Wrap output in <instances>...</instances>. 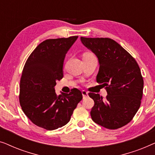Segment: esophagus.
<instances>
[{"label": "esophagus", "instance_id": "1", "mask_svg": "<svg viewBox=\"0 0 155 155\" xmlns=\"http://www.w3.org/2000/svg\"><path fill=\"white\" fill-rule=\"evenodd\" d=\"M82 97H83V98H86V97H88V93L87 92H86V91L82 90Z\"/></svg>", "mask_w": 155, "mask_h": 155}]
</instances>
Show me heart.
Returning <instances> with one entry per match:
<instances>
[{
  "instance_id": "heart-1",
  "label": "heart",
  "mask_w": 155,
  "mask_h": 155,
  "mask_svg": "<svg viewBox=\"0 0 155 155\" xmlns=\"http://www.w3.org/2000/svg\"><path fill=\"white\" fill-rule=\"evenodd\" d=\"M88 54H90V53H85V54H84V55H88Z\"/></svg>"
}]
</instances>
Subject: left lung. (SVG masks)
<instances>
[{"label":"left lung","mask_w":155,"mask_h":155,"mask_svg":"<svg viewBox=\"0 0 155 155\" xmlns=\"http://www.w3.org/2000/svg\"><path fill=\"white\" fill-rule=\"evenodd\" d=\"M96 55L99 69L97 82L105 87L106 99L89 93L94 101L90 111L93 121L106 128L117 129L131 121L140 107L144 81L135 58L109 38L80 37Z\"/></svg>","instance_id":"obj_1"}]
</instances>
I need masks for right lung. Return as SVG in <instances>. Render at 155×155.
<instances>
[{
  "instance_id": "obj_1",
  "label": "right lung",
  "mask_w": 155,
  "mask_h": 155,
  "mask_svg": "<svg viewBox=\"0 0 155 155\" xmlns=\"http://www.w3.org/2000/svg\"><path fill=\"white\" fill-rule=\"evenodd\" d=\"M78 36L46 39L37 46L25 63L20 79V104L36 126L53 130L66 125L78 104L81 91L57 95L54 87L63 77L65 56Z\"/></svg>"
}]
</instances>
